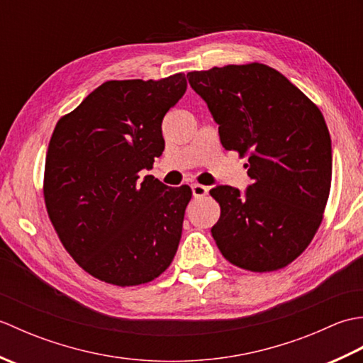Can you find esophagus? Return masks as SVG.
Wrapping results in <instances>:
<instances>
[{"mask_svg": "<svg viewBox=\"0 0 363 363\" xmlns=\"http://www.w3.org/2000/svg\"><path fill=\"white\" fill-rule=\"evenodd\" d=\"M191 194H194L195 198H203L209 194V189L206 186H201V184H194V186H191Z\"/></svg>", "mask_w": 363, "mask_h": 363, "instance_id": "obj_1", "label": "esophagus"}]
</instances>
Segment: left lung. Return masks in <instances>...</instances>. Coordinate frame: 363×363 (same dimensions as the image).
<instances>
[{
	"instance_id": "8db88e82",
	"label": "left lung",
	"mask_w": 363,
	"mask_h": 363,
	"mask_svg": "<svg viewBox=\"0 0 363 363\" xmlns=\"http://www.w3.org/2000/svg\"><path fill=\"white\" fill-rule=\"evenodd\" d=\"M218 125L223 148L248 156L252 184L217 186L212 237L230 264L274 272L303 252L321 225L333 177L323 113L296 86L264 64L187 74Z\"/></svg>"
}]
</instances>
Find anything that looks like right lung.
Returning <instances> with one entry per match:
<instances>
[{
  "mask_svg": "<svg viewBox=\"0 0 363 363\" xmlns=\"http://www.w3.org/2000/svg\"><path fill=\"white\" fill-rule=\"evenodd\" d=\"M186 90L184 73L107 81L54 128L46 211L65 250L99 281L145 284L172 264L191 189L138 173L164 151L162 120Z\"/></svg>",
  "mask_w": 363,
  "mask_h": 363,
  "instance_id": "1",
  "label": "right lung"
}]
</instances>
